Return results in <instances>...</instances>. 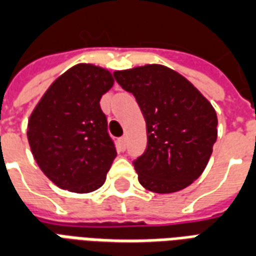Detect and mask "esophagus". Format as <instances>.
<instances>
[{
  "label": "esophagus",
  "instance_id": "esophagus-1",
  "mask_svg": "<svg viewBox=\"0 0 256 256\" xmlns=\"http://www.w3.org/2000/svg\"><path fill=\"white\" fill-rule=\"evenodd\" d=\"M118 144H119V148H120V150H126V146H128V138H126V137H120Z\"/></svg>",
  "mask_w": 256,
  "mask_h": 256
}]
</instances>
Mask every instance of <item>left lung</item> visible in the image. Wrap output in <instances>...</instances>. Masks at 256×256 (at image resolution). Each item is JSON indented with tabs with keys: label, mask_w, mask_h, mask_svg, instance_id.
Instances as JSON below:
<instances>
[{
	"label": "left lung",
	"mask_w": 256,
	"mask_h": 256,
	"mask_svg": "<svg viewBox=\"0 0 256 256\" xmlns=\"http://www.w3.org/2000/svg\"><path fill=\"white\" fill-rule=\"evenodd\" d=\"M114 76L133 93L146 122V150L133 160L140 184L155 193L189 186L204 172L216 141L212 106L188 79L164 66L148 64Z\"/></svg>",
	"instance_id": "obj_1"
}]
</instances>
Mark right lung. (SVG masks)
Listing matches in <instances>:
<instances>
[{"instance_id": "1", "label": "right lung", "mask_w": 256, "mask_h": 256, "mask_svg": "<svg viewBox=\"0 0 256 256\" xmlns=\"http://www.w3.org/2000/svg\"><path fill=\"white\" fill-rule=\"evenodd\" d=\"M112 84L114 76L104 68L74 66L50 84L31 114V152L58 188L89 193L106 182L116 148L100 100Z\"/></svg>"}]
</instances>
